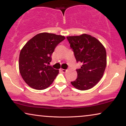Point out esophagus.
<instances>
[{
    "mask_svg": "<svg viewBox=\"0 0 126 126\" xmlns=\"http://www.w3.org/2000/svg\"><path fill=\"white\" fill-rule=\"evenodd\" d=\"M60 70L62 72V73H66V72H67V70L62 69V68H60Z\"/></svg>",
    "mask_w": 126,
    "mask_h": 126,
    "instance_id": "1",
    "label": "esophagus"
}]
</instances>
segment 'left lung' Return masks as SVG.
<instances>
[{
  "mask_svg": "<svg viewBox=\"0 0 126 126\" xmlns=\"http://www.w3.org/2000/svg\"><path fill=\"white\" fill-rule=\"evenodd\" d=\"M77 62L81 63L77 69L78 76L71 82L74 87L80 90L90 89L103 77L107 66V53L103 45L90 35L67 37Z\"/></svg>",
  "mask_w": 126,
  "mask_h": 126,
  "instance_id": "8db88e82",
  "label": "left lung"
}]
</instances>
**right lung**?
Masks as SVG:
<instances>
[{"mask_svg":"<svg viewBox=\"0 0 126 126\" xmlns=\"http://www.w3.org/2000/svg\"><path fill=\"white\" fill-rule=\"evenodd\" d=\"M65 37L41 33L29 40L20 52L19 70L23 79L32 88L43 90L51 85L59 70L48 66L56 47Z\"/></svg>","mask_w":126,"mask_h":126,"instance_id":"1","label":"right lung"}]
</instances>
